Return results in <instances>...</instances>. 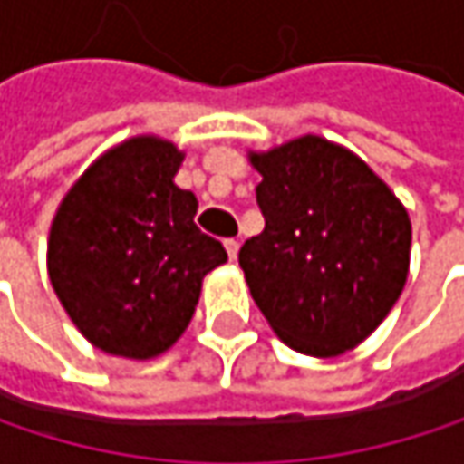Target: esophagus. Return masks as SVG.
I'll return each mask as SVG.
<instances>
[{
  "mask_svg": "<svg viewBox=\"0 0 464 464\" xmlns=\"http://www.w3.org/2000/svg\"><path fill=\"white\" fill-rule=\"evenodd\" d=\"M226 252H228L231 260H236V255H238V241L236 238H226Z\"/></svg>",
  "mask_w": 464,
  "mask_h": 464,
  "instance_id": "obj_1",
  "label": "esophagus"
}]
</instances>
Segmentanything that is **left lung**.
Wrapping results in <instances>:
<instances>
[{"label": "left lung", "instance_id": "8db88e82", "mask_svg": "<svg viewBox=\"0 0 464 464\" xmlns=\"http://www.w3.org/2000/svg\"><path fill=\"white\" fill-rule=\"evenodd\" d=\"M266 228L238 249L249 293L295 352L354 349L390 314L409 276L411 223L349 150L301 137L255 152Z\"/></svg>", "mask_w": 464, "mask_h": 464}]
</instances>
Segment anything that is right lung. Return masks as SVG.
I'll return each instance as SVG.
<instances>
[{
	"mask_svg": "<svg viewBox=\"0 0 464 464\" xmlns=\"http://www.w3.org/2000/svg\"><path fill=\"white\" fill-rule=\"evenodd\" d=\"M179 160L169 141H123L80 177L53 220V290L80 333L110 354L166 352L196 312L201 279L228 260L193 223L196 196L174 185Z\"/></svg>",
	"mask_w": 464,
	"mask_h": 464,
	"instance_id": "add662e5",
	"label": "right lung"
}]
</instances>
